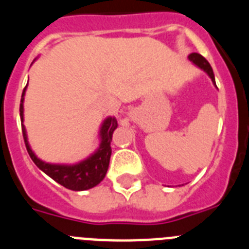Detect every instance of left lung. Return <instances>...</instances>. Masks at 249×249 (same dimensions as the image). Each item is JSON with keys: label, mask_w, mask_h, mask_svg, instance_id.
Here are the masks:
<instances>
[{"label": "left lung", "mask_w": 249, "mask_h": 249, "mask_svg": "<svg viewBox=\"0 0 249 249\" xmlns=\"http://www.w3.org/2000/svg\"><path fill=\"white\" fill-rule=\"evenodd\" d=\"M188 59H190L191 62L193 63L195 66H197L198 68H201L202 71L206 72L207 74H208V77H210L211 80H212L213 85L215 86V80H214V73H213V70L212 67H211V65L208 63V61H207L206 58H204L202 54L199 53H191L190 56H188ZM217 87V86H215Z\"/></svg>", "instance_id": "obj_1"}]
</instances>
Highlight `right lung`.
<instances>
[{"label": "right lung", "instance_id": "1", "mask_svg": "<svg viewBox=\"0 0 249 249\" xmlns=\"http://www.w3.org/2000/svg\"><path fill=\"white\" fill-rule=\"evenodd\" d=\"M34 63V62H32ZM28 83V82H27ZM27 86L22 92L21 105H19V117L22 123V132H23V140H25L26 148L31 160L38 167L42 172L50 176L53 181L59 183L72 191H86L93 188L98 183L103 181L106 177L107 169L109 166V158H111V141L114 129L117 128L118 123L116 117L108 116L105 118L100 127L98 137H100V146L96 151L89 155L85 160L73 164L65 163H48L36 156L28 142L27 132L23 124V102H25V94Z\"/></svg>", "mask_w": 249, "mask_h": 249}]
</instances>
